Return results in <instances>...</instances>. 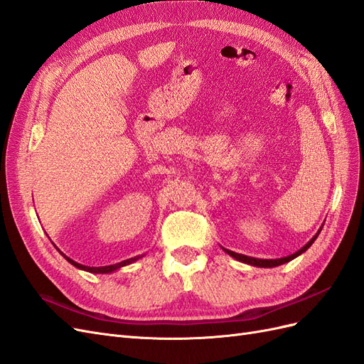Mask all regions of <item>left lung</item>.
<instances>
[{"mask_svg": "<svg viewBox=\"0 0 364 364\" xmlns=\"http://www.w3.org/2000/svg\"><path fill=\"white\" fill-rule=\"evenodd\" d=\"M318 232H321V230H318ZM318 232L308 241V243L301 249V250H297L296 253H293V255H290V257H285V258H279V259H258V258H250V257H246V255H240V253H235V252H232V250H226L230 257H234L235 259H238V261H241V262H246V264H252V266H257V267H277V266H281V264H284V262H289V261H291V259H294L296 257H299L302 252H305L308 247H310L313 243H314V240L317 238V235H318Z\"/></svg>", "mask_w": 364, "mask_h": 364, "instance_id": "obj_1", "label": "left lung"}]
</instances>
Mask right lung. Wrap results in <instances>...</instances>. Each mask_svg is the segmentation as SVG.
<instances>
[{
	"label": "right lung",
	"instance_id": "right-lung-1",
	"mask_svg": "<svg viewBox=\"0 0 364 364\" xmlns=\"http://www.w3.org/2000/svg\"><path fill=\"white\" fill-rule=\"evenodd\" d=\"M65 258H67V259L73 264V266H75L77 269H82V270L91 272V273H109V272H114V270H117V269H119V267H123V266H127V264L136 261V259H138V258H141V257L130 258V259H126V261H121V262H118V264H114V266H106V267H87V266H82V264H79V262H75V261L70 259L68 257H65Z\"/></svg>",
	"mask_w": 364,
	"mask_h": 364
}]
</instances>
